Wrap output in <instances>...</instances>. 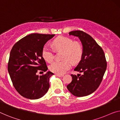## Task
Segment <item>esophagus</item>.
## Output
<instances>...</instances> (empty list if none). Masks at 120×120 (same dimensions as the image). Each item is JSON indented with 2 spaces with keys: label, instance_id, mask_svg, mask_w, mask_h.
Returning <instances> with one entry per match:
<instances>
[{
  "label": "esophagus",
  "instance_id": "34e87169",
  "mask_svg": "<svg viewBox=\"0 0 120 120\" xmlns=\"http://www.w3.org/2000/svg\"><path fill=\"white\" fill-rule=\"evenodd\" d=\"M56 75H57V76L59 77H63V75H58V74H57Z\"/></svg>",
  "mask_w": 120,
  "mask_h": 120
}]
</instances>
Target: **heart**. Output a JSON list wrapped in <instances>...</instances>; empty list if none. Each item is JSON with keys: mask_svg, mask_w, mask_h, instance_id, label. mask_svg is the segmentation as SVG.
<instances>
[{"mask_svg": "<svg viewBox=\"0 0 120 120\" xmlns=\"http://www.w3.org/2000/svg\"><path fill=\"white\" fill-rule=\"evenodd\" d=\"M55 50L63 51L62 61H55L49 66L51 71L56 74L62 75L70 69L71 62L78 63L81 60L82 55V45L78 42H73L70 38L60 36L53 41ZM42 55L46 61L50 63L54 59V51L48 45H45L42 49Z\"/></svg>", "mask_w": 120, "mask_h": 120, "instance_id": "b5f03b06", "label": "heart"}]
</instances>
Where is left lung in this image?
<instances>
[{"label":"left lung","mask_w":120,"mask_h":120,"mask_svg":"<svg viewBox=\"0 0 120 120\" xmlns=\"http://www.w3.org/2000/svg\"><path fill=\"white\" fill-rule=\"evenodd\" d=\"M69 35L78 37L82 42V59L74 70L82 74H72V82L66 87L75 96H86L93 93L102 82L107 68L105 55L92 36L83 31H72Z\"/></svg>","instance_id":"left-lung-1"}]
</instances>
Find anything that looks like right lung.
Returning a JSON list of instances; mask_svg holds the SVG:
<instances>
[{"label":"right lung","instance_id":"right-lung-1","mask_svg":"<svg viewBox=\"0 0 120 120\" xmlns=\"http://www.w3.org/2000/svg\"><path fill=\"white\" fill-rule=\"evenodd\" d=\"M54 34H32L24 37L13 45L8 63V71L14 88L22 96L38 99L48 91L50 77L48 67L42 55V49ZM46 73L38 76L36 73Z\"/></svg>","mask_w":120,"mask_h":120}]
</instances>
